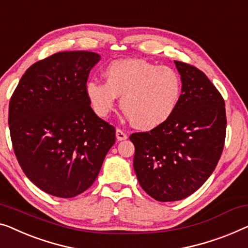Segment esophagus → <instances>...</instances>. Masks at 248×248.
<instances>
[{
  "mask_svg": "<svg viewBox=\"0 0 248 248\" xmlns=\"http://www.w3.org/2000/svg\"><path fill=\"white\" fill-rule=\"evenodd\" d=\"M116 139H117V141H124V140L127 139L126 133H124L123 131L121 130V128H117V130H116Z\"/></svg>",
  "mask_w": 248,
  "mask_h": 248,
  "instance_id": "34e87169",
  "label": "esophagus"
}]
</instances>
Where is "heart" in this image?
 <instances>
[{"label": "heart", "instance_id": "b5f03b06", "mask_svg": "<svg viewBox=\"0 0 248 248\" xmlns=\"http://www.w3.org/2000/svg\"><path fill=\"white\" fill-rule=\"evenodd\" d=\"M105 82L91 80L85 92L94 112L106 117L121 96V107L140 130H153L173 115L182 84L170 67L143 59L116 60L104 71Z\"/></svg>", "mask_w": 248, "mask_h": 248}]
</instances>
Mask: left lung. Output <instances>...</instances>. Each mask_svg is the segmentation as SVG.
<instances>
[{"label":"left lung","mask_w":248,"mask_h":248,"mask_svg":"<svg viewBox=\"0 0 248 248\" xmlns=\"http://www.w3.org/2000/svg\"><path fill=\"white\" fill-rule=\"evenodd\" d=\"M174 63L182 92L173 115L130 136L139 184L162 202L185 199L206 182L220 159L227 125L225 102L213 82L196 67Z\"/></svg>","instance_id":"8db88e82"}]
</instances>
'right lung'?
I'll use <instances>...</instances> for the list:
<instances>
[{"mask_svg":"<svg viewBox=\"0 0 248 248\" xmlns=\"http://www.w3.org/2000/svg\"><path fill=\"white\" fill-rule=\"evenodd\" d=\"M99 60L91 51L55 53L32 64L11 97L14 153L29 180L51 196L87 190L115 143V128L96 115L85 92Z\"/></svg>","mask_w":248,"mask_h":248,"instance_id":"obj_1","label":"right lung"}]
</instances>
